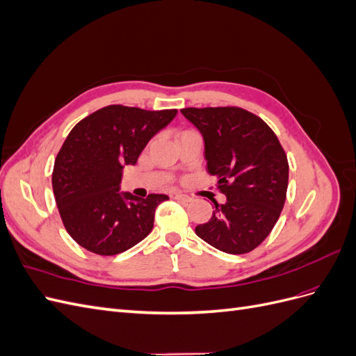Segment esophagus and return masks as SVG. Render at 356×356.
Segmentation results:
<instances>
[{"mask_svg":"<svg viewBox=\"0 0 356 356\" xmlns=\"http://www.w3.org/2000/svg\"><path fill=\"white\" fill-rule=\"evenodd\" d=\"M174 199L177 200H182V202H191V197L187 196V195H181V193H175L174 195Z\"/></svg>","mask_w":356,"mask_h":356,"instance_id":"1","label":"esophagus"}]
</instances>
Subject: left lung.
Listing matches in <instances>:
<instances>
[{
  "mask_svg": "<svg viewBox=\"0 0 356 356\" xmlns=\"http://www.w3.org/2000/svg\"><path fill=\"white\" fill-rule=\"evenodd\" d=\"M204 139L208 172L227 197L196 234L227 254H246L270 234L284 209L288 159L260 117L239 106L182 108Z\"/></svg>",
  "mask_w": 356,
  "mask_h": 356,
  "instance_id": "8db88e82",
  "label": "left lung"
}]
</instances>
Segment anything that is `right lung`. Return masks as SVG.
Here are the masks:
<instances>
[{
    "instance_id": "obj_1",
    "label": "right lung",
    "mask_w": 356,
    "mask_h": 356,
    "mask_svg": "<svg viewBox=\"0 0 356 356\" xmlns=\"http://www.w3.org/2000/svg\"><path fill=\"white\" fill-rule=\"evenodd\" d=\"M177 113L108 105L72 127L55 159L51 186L63 225L84 250L115 255L153 230L156 209L169 197L120 193L123 168L136 163Z\"/></svg>"
}]
</instances>
